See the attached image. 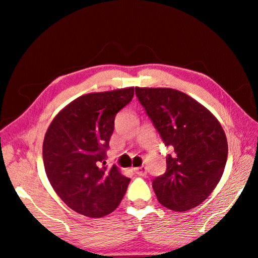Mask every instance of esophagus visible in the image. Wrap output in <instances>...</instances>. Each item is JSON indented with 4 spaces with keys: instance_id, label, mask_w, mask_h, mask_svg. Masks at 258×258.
Masks as SVG:
<instances>
[{
    "instance_id": "34e87169",
    "label": "esophagus",
    "mask_w": 258,
    "mask_h": 258,
    "mask_svg": "<svg viewBox=\"0 0 258 258\" xmlns=\"http://www.w3.org/2000/svg\"><path fill=\"white\" fill-rule=\"evenodd\" d=\"M134 172H135V174H138L139 176H146L147 175V168L145 167V166H141V167L134 168Z\"/></svg>"
}]
</instances>
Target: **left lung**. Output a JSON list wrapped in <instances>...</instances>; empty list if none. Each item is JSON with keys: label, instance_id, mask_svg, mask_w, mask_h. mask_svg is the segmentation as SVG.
<instances>
[{"label": "left lung", "instance_id": "1", "mask_svg": "<svg viewBox=\"0 0 258 258\" xmlns=\"http://www.w3.org/2000/svg\"><path fill=\"white\" fill-rule=\"evenodd\" d=\"M166 146L167 169L152 187L158 202L174 212H185L207 199L223 175L228 141L220 121L190 95L168 87H135Z\"/></svg>", "mask_w": 258, "mask_h": 258}]
</instances>
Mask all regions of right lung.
<instances>
[{
  "instance_id": "1",
  "label": "right lung",
  "mask_w": 258,
  "mask_h": 258,
  "mask_svg": "<svg viewBox=\"0 0 258 258\" xmlns=\"http://www.w3.org/2000/svg\"><path fill=\"white\" fill-rule=\"evenodd\" d=\"M134 87L84 94L58 112L43 142L46 176L73 211L102 217L120 204L131 178L106 166L115 116L130 103Z\"/></svg>"
}]
</instances>
